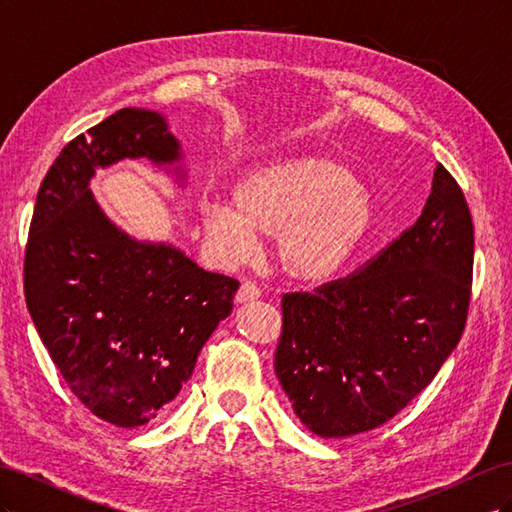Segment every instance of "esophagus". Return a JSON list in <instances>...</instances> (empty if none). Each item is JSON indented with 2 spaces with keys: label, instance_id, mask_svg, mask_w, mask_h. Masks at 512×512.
Instances as JSON below:
<instances>
[{
  "label": "esophagus",
  "instance_id": "1",
  "mask_svg": "<svg viewBox=\"0 0 512 512\" xmlns=\"http://www.w3.org/2000/svg\"><path fill=\"white\" fill-rule=\"evenodd\" d=\"M260 297V288L254 284V282H243L239 286V292H237V301L239 303H247V301H254Z\"/></svg>",
  "mask_w": 512,
  "mask_h": 512
}]
</instances>
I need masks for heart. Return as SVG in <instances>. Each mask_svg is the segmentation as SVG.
I'll list each match as a JSON object with an SVG mask.
<instances>
[{"instance_id": "heart-1", "label": "heart", "mask_w": 512, "mask_h": 512, "mask_svg": "<svg viewBox=\"0 0 512 512\" xmlns=\"http://www.w3.org/2000/svg\"><path fill=\"white\" fill-rule=\"evenodd\" d=\"M374 203L352 170L329 158H292L260 166L230 190V209L200 203V226L230 262L254 250L250 232L275 237L280 269L301 282H327L374 226Z\"/></svg>"}]
</instances>
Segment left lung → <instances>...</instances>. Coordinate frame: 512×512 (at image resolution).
I'll return each mask as SVG.
<instances>
[{
    "mask_svg": "<svg viewBox=\"0 0 512 512\" xmlns=\"http://www.w3.org/2000/svg\"><path fill=\"white\" fill-rule=\"evenodd\" d=\"M474 226L438 164L410 228L354 273L282 297L275 374L322 438L376 429L436 378L466 329Z\"/></svg>",
    "mask_w": 512,
    "mask_h": 512,
    "instance_id": "1",
    "label": "left lung"
}]
</instances>
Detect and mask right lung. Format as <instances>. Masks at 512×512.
<instances>
[{
  "instance_id": "obj_1",
  "label": "right lung",
  "mask_w": 512,
  "mask_h": 512,
  "mask_svg": "<svg viewBox=\"0 0 512 512\" xmlns=\"http://www.w3.org/2000/svg\"><path fill=\"white\" fill-rule=\"evenodd\" d=\"M123 158H179L164 119L121 108L61 149L42 179L25 245V301L61 378L117 427H141L177 397L232 309L235 277L207 273L170 245L123 235L89 179Z\"/></svg>"
}]
</instances>
